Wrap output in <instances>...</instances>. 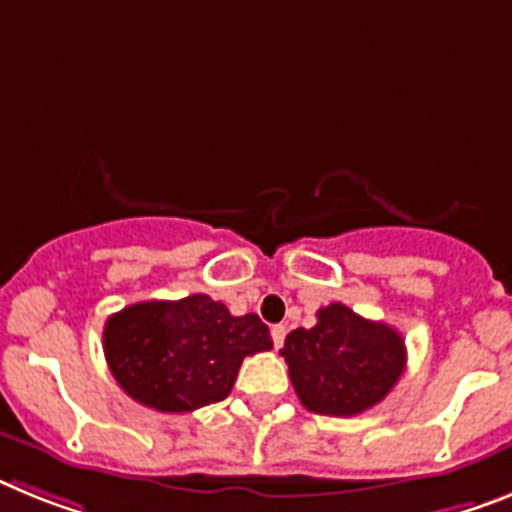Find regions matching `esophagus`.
<instances>
[{"mask_svg":"<svg viewBox=\"0 0 512 512\" xmlns=\"http://www.w3.org/2000/svg\"><path fill=\"white\" fill-rule=\"evenodd\" d=\"M270 336H273V343H276V349H281L283 341H286V325H273V330H270Z\"/></svg>","mask_w":512,"mask_h":512,"instance_id":"1","label":"esophagus"}]
</instances>
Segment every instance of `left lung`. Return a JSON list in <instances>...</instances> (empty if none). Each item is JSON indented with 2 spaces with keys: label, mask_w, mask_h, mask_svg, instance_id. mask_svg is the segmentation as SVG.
I'll return each mask as SVG.
<instances>
[{
  "label": "left lung",
  "mask_w": 512,
  "mask_h": 512,
  "mask_svg": "<svg viewBox=\"0 0 512 512\" xmlns=\"http://www.w3.org/2000/svg\"><path fill=\"white\" fill-rule=\"evenodd\" d=\"M281 356L304 409L322 416L372 409L406 369L398 330L338 302L322 307L312 328L291 330Z\"/></svg>",
  "instance_id": "8db88e82"
}]
</instances>
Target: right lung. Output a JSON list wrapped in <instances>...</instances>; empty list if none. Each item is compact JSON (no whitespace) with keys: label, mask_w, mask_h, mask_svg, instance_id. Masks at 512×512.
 Segmentation results:
<instances>
[{"label":"right lung","mask_w":512,"mask_h":512,"mask_svg":"<svg viewBox=\"0 0 512 512\" xmlns=\"http://www.w3.org/2000/svg\"><path fill=\"white\" fill-rule=\"evenodd\" d=\"M268 349L273 338L260 317H234L208 294L130 304L103 328L114 380L137 403L163 414L223 401L244 356Z\"/></svg>","instance_id":"right-lung-1"}]
</instances>
